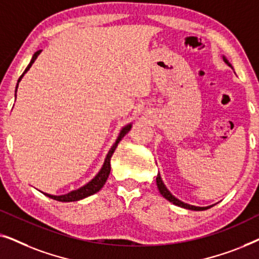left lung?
I'll return each instance as SVG.
<instances>
[{"mask_svg":"<svg viewBox=\"0 0 259 259\" xmlns=\"http://www.w3.org/2000/svg\"><path fill=\"white\" fill-rule=\"evenodd\" d=\"M223 60H224V62L226 63V65H229L230 67H231V63H230L228 61V59L225 58V56H223ZM157 186L159 189V192L161 193V196L165 198V199H167L168 201H171V203H173L175 205H177V206H180V207H184V208H187V210H193V211H203V210H206V208H210L211 206H206V207H200V206H194V205H190V204H186L184 203V201L179 200L178 198H176L173 194L169 192V191L167 190V187L165 186V184L162 183L161 180V177L160 175L157 176Z\"/></svg>","mask_w":259,"mask_h":259,"instance_id":"left-lung-1","label":"left lung"}]
</instances>
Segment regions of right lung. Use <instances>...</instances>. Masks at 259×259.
I'll list each match as a JSON object with an SVG mask.
<instances>
[{"mask_svg": "<svg viewBox=\"0 0 259 259\" xmlns=\"http://www.w3.org/2000/svg\"><path fill=\"white\" fill-rule=\"evenodd\" d=\"M41 52L42 51H37L36 53H35V54L33 55V58H31V60H30L29 65H28V67L26 68V70H24L22 75L20 76V79H19V81H17V84H16L15 97H16V91H17V87H19V82L21 81V79H22L24 74H26L28 70H29L31 65H33L34 61H35V60H36L37 56L40 55ZM131 127H132V123H128V125H127V126L122 127V130L120 131V133H119L118 139H116L114 145H113V146L111 147V150H109L107 157H106V159H105V162H104V165H102L101 169H100V171H99L98 175L95 176L94 178L91 180L90 183H87L86 185H83L82 187H80V189L72 191V192H69V193H67V194H62V196H53V194H48V193H45V192H42V193H44L45 196L52 198V199H54V200L66 201V203H67V201H76V200L83 199V198L90 197V196H92V194L97 193L98 191H100L102 189V186L105 185L106 180H107V178H108L109 172H111V158H112V155H113V153H114L115 148H116V146H118V144L120 143V140H121L122 138L125 137L127 133H128V131L131 130Z\"/></svg>", "mask_w": 259, "mask_h": 259, "instance_id": "obj_1", "label": "right lung"}]
</instances>
